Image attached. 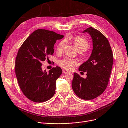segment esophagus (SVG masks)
I'll return each mask as SVG.
<instances>
[{
	"mask_svg": "<svg viewBox=\"0 0 128 128\" xmlns=\"http://www.w3.org/2000/svg\"><path fill=\"white\" fill-rule=\"evenodd\" d=\"M62 70H63V73H64V74H66V73H68V71L66 70H65V69H63Z\"/></svg>",
	"mask_w": 128,
	"mask_h": 128,
	"instance_id": "1",
	"label": "esophagus"
}]
</instances>
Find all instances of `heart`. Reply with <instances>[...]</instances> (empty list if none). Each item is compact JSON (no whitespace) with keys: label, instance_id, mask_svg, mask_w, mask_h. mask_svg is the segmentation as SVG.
<instances>
[{"label":"heart","instance_id":"b5f03b06","mask_svg":"<svg viewBox=\"0 0 128 128\" xmlns=\"http://www.w3.org/2000/svg\"><path fill=\"white\" fill-rule=\"evenodd\" d=\"M69 40V39H67L61 41L57 46V52H62L65 47L66 44H67V41H68ZM72 42H73V43L77 50V51L81 53L86 51L90 46L88 41L85 38L80 36H77L74 38ZM58 64L62 68L66 70H70L76 64V62L70 58H65L59 60Z\"/></svg>","mask_w":128,"mask_h":128}]
</instances>
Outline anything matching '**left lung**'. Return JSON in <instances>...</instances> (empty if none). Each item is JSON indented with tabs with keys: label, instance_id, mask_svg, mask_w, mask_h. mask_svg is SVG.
I'll list each match as a JSON object with an SVG mask.
<instances>
[{
	"label": "left lung",
	"instance_id": "left-lung-1",
	"mask_svg": "<svg viewBox=\"0 0 128 128\" xmlns=\"http://www.w3.org/2000/svg\"><path fill=\"white\" fill-rule=\"evenodd\" d=\"M82 32L90 34L93 48L90 58L78 69L86 72L87 77L84 78L74 73L72 86L78 97L92 100L102 94L108 85L113 64V54L108 39L99 31L90 27Z\"/></svg>",
	"mask_w": 128,
	"mask_h": 128
}]
</instances>
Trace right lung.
I'll return each instance as SVG.
<instances>
[{
    "instance_id": "right-lung-1",
    "label": "right lung",
    "mask_w": 128,
    "mask_h": 128,
    "mask_svg": "<svg viewBox=\"0 0 128 128\" xmlns=\"http://www.w3.org/2000/svg\"><path fill=\"white\" fill-rule=\"evenodd\" d=\"M64 37L55 32L38 29L28 36L20 48L16 59L15 72L21 90L36 102H46L54 95L56 80L62 73L58 66L48 72L42 63L54 53L56 40Z\"/></svg>"
}]
</instances>
